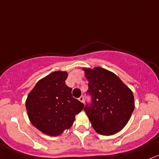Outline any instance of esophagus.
<instances>
[{
    "instance_id": "1",
    "label": "esophagus",
    "mask_w": 159,
    "mask_h": 159,
    "mask_svg": "<svg viewBox=\"0 0 159 159\" xmlns=\"http://www.w3.org/2000/svg\"><path fill=\"white\" fill-rule=\"evenodd\" d=\"M78 99H79L80 102H84V98L83 96H81V97H80L79 98H78Z\"/></svg>"
}]
</instances>
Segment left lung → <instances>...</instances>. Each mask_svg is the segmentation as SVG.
I'll return each instance as SVG.
<instances>
[{"mask_svg":"<svg viewBox=\"0 0 159 159\" xmlns=\"http://www.w3.org/2000/svg\"><path fill=\"white\" fill-rule=\"evenodd\" d=\"M88 81L91 103L84 110L93 128L101 135L109 136L125 128L134 109L131 90L110 71L101 67L84 68Z\"/></svg>","mask_w":159,"mask_h":159,"instance_id":"8db88e82","label":"left lung"}]
</instances>
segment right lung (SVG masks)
Returning a JSON list of instances; mask_svg holds the SVG:
<instances>
[{"label":"right lung","mask_w":159,"mask_h":159,"mask_svg":"<svg viewBox=\"0 0 159 159\" xmlns=\"http://www.w3.org/2000/svg\"><path fill=\"white\" fill-rule=\"evenodd\" d=\"M66 71H57L38 81L28 95L25 107L31 123L49 136L60 135L73 125L84 105L66 84Z\"/></svg>","instance_id":"obj_1"}]
</instances>
